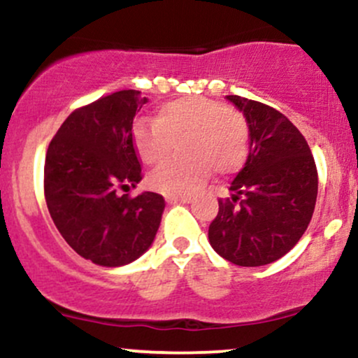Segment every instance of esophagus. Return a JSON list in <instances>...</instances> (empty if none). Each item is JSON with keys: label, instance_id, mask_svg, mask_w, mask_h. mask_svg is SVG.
Returning <instances> with one entry per match:
<instances>
[{"label": "esophagus", "instance_id": "obj_1", "mask_svg": "<svg viewBox=\"0 0 358 358\" xmlns=\"http://www.w3.org/2000/svg\"><path fill=\"white\" fill-rule=\"evenodd\" d=\"M192 195H166L168 203H190Z\"/></svg>", "mask_w": 358, "mask_h": 358}]
</instances>
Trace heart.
Masks as SVG:
<instances>
[{
    "label": "heart",
    "mask_w": 358,
    "mask_h": 358,
    "mask_svg": "<svg viewBox=\"0 0 358 358\" xmlns=\"http://www.w3.org/2000/svg\"><path fill=\"white\" fill-rule=\"evenodd\" d=\"M185 141L182 162H166L150 175V187L165 195H182L199 187L210 175L232 173L249 153V124L241 110L207 97H187L168 102L155 122H138L133 141L145 165H158Z\"/></svg>",
    "instance_id": "b5f03b06"
}]
</instances>
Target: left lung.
Segmentation results:
<instances>
[{"instance_id":"obj_1","label":"left lung","mask_w":358,"mask_h":358,"mask_svg":"<svg viewBox=\"0 0 358 358\" xmlns=\"http://www.w3.org/2000/svg\"><path fill=\"white\" fill-rule=\"evenodd\" d=\"M227 99L249 124V153L219 202L208 242L232 264L257 268L281 259L305 234L318 195L313 155L298 127L279 110L241 96Z\"/></svg>"}]
</instances>
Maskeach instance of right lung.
<instances>
[{"mask_svg":"<svg viewBox=\"0 0 358 358\" xmlns=\"http://www.w3.org/2000/svg\"><path fill=\"white\" fill-rule=\"evenodd\" d=\"M139 90H119L80 108L64 121L45 158V200L65 242L102 268L141 257L162 224L165 199L119 188L141 182L133 145V119L146 104Z\"/></svg>","mask_w":358,"mask_h":358,"instance_id":"right-lung-1","label":"right lung"}]
</instances>
